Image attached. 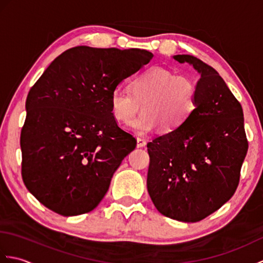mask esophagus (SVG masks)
Returning a JSON list of instances; mask_svg holds the SVG:
<instances>
[{"label":"esophagus","mask_w":263,"mask_h":263,"mask_svg":"<svg viewBox=\"0 0 263 263\" xmlns=\"http://www.w3.org/2000/svg\"><path fill=\"white\" fill-rule=\"evenodd\" d=\"M146 143H147V141L144 140L143 138H141V137H138V138H137V147H138V148L144 147V146H146Z\"/></svg>","instance_id":"esophagus-1"}]
</instances>
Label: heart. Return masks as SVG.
<instances>
[{
    "mask_svg": "<svg viewBox=\"0 0 263 263\" xmlns=\"http://www.w3.org/2000/svg\"><path fill=\"white\" fill-rule=\"evenodd\" d=\"M128 93L115 88L110 93L111 115L121 123H130L140 110L143 114L130 127L147 133L159 127L165 135L177 131L195 109L197 83L191 77L153 66L142 71L128 82Z\"/></svg>",
    "mask_w": 263,
    "mask_h": 263,
    "instance_id": "heart-1",
    "label": "heart"
}]
</instances>
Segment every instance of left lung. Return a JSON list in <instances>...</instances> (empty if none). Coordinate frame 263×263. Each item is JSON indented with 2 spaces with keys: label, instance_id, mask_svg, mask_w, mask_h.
<instances>
[{
  "label": "left lung",
  "instance_id": "obj_1",
  "mask_svg": "<svg viewBox=\"0 0 263 263\" xmlns=\"http://www.w3.org/2000/svg\"><path fill=\"white\" fill-rule=\"evenodd\" d=\"M174 59L201 74L197 106L177 131L147 144V187L161 215L195 222L235 193L249 142L242 106L219 73L192 55Z\"/></svg>",
  "mask_w": 263,
  "mask_h": 263
}]
</instances>
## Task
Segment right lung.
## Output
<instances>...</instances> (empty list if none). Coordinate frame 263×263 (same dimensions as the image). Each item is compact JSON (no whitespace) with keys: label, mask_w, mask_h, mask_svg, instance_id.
<instances>
[{"label":"right lung","mask_w":263,"mask_h":263,"mask_svg":"<svg viewBox=\"0 0 263 263\" xmlns=\"http://www.w3.org/2000/svg\"><path fill=\"white\" fill-rule=\"evenodd\" d=\"M152 59L144 49L72 47L30 88L20 136L21 176L46 208L77 216L103 200L137 146L111 115L110 93Z\"/></svg>","instance_id":"add662e5"}]
</instances>
